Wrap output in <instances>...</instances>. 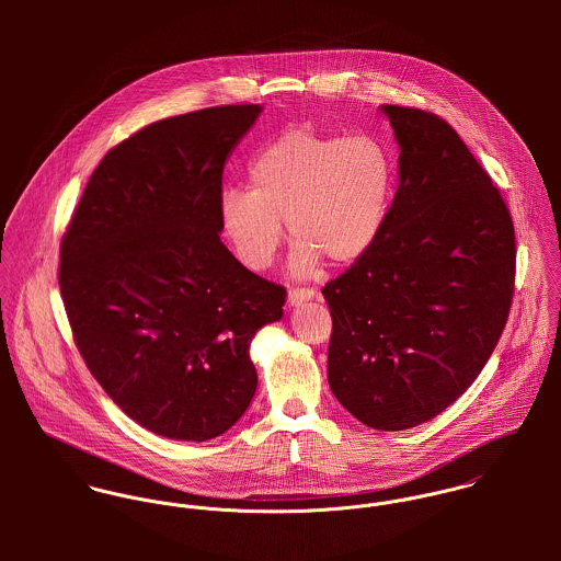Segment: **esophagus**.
<instances>
[{"instance_id": "obj_1", "label": "esophagus", "mask_w": 561, "mask_h": 561, "mask_svg": "<svg viewBox=\"0 0 561 561\" xmlns=\"http://www.w3.org/2000/svg\"><path fill=\"white\" fill-rule=\"evenodd\" d=\"M316 291L311 287H291L289 289V296H287V302L294 307V305H302L307 300H313Z\"/></svg>"}]
</instances>
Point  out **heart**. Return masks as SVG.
<instances>
[{
    "mask_svg": "<svg viewBox=\"0 0 561 561\" xmlns=\"http://www.w3.org/2000/svg\"><path fill=\"white\" fill-rule=\"evenodd\" d=\"M250 190L220 194V225L241 263L267 270L283 243V220L296 241L294 270L311 274L358 261L378 240L396 192V160L374 136L294 127L267 142L248 165Z\"/></svg>",
    "mask_w": 561,
    "mask_h": 561,
    "instance_id": "b5f03b06",
    "label": "heart"
}]
</instances>
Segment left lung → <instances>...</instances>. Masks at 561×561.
<instances>
[{"mask_svg": "<svg viewBox=\"0 0 561 561\" xmlns=\"http://www.w3.org/2000/svg\"><path fill=\"white\" fill-rule=\"evenodd\" d=\"M400 185L374 245L321 289L328 385L360 423L398 432L434 419L480 376L510 316V209L438 114L385 105Z\"/></svg>", "mask_w": 561, "mask_h": 561, "instance_id": "left-lung-1", "label": "left lung"}]
</instances>
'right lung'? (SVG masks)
Returning <instances> with one entry per match:
<instances>
[{"mask_svg":"<svg viewBox=\"0 0 561 561\" xmlns=\"http://www.w3.org/2000/svg\"><path fill=\"white\" fill-rule=\"evenodd\" d=\"M254 103L151 123L90 174L60 241L76 345L127 416L172 440L225 434L256 391L248 347L287 291L220 240L225 161Z\"/></svg>","mask_w":561,"mask_h":561,"instance_id":"obj_1","label":"right lung"}]
</instances>
